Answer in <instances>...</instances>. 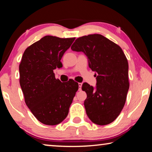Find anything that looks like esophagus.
<instances>
[{"instance_id": "1", "label": "esophagus", "mask_w": 152, "mask_h": 152, "mask_svg": "<svg viewBox=\"0 0 152 152\" xmlns=\"http://www.w3.org/2000/svg\"><path fill=\"white\" fill-rule=\"evenodd\" d=\"M82 83H78V86H79V91H80L81 88H82Z\"/></svg>"}]
</instances>
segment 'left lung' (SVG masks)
I'll return each mask as SVG.
<instances>
[{"instance_id": "8db88e82", "label": "left lung", "mask_w": 152, "mask_h": 152, "mask_svg": "<svg viewBox=\"0 0 152 152\" xmlns=\"http://www.w3.org/2000/svg\"><path fill=\"white\" fill-rule=\"evenodd\" d=\"M88 58V66L96 72V85L84 82L82 89L87 116L92 123L105 125L117 119L124 107L129 88L128 61L122 49L100 34L79 37L72 45Z\"/></svg>"}]
</instances>
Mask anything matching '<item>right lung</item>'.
Listing matches in <instances>:
<instances>
[{"instance_id": "obj_1", "label": "right lung", "mask_w": 152, "mask_h": 152, "mask_svg": "<svg viewBox=\"0 0 152 152\" xmlns=\"http://www.w3.org/2000/svg\"><path fill=\"white\" fill-rule=\"evenodd\" d=\"M75 38L47 35L28 47L19 65L20 86L25 101L41 123L58 125L66 119L78 84L61 82L53 70L62 67L61 59Z\"/></svg>"}]
</instances>
